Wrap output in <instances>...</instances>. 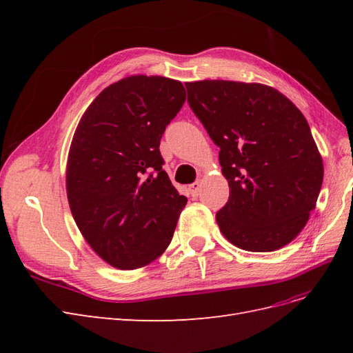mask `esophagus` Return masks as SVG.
<instances>
[{"mask_svg": "<svg viewBox=\"0 0 353 353\" xmlns=\"http://www.w3.org/2000/svg\"><path fill=\"white\" fill-rule=\"evenodd\" d=\"M188 190H190V194L191 196L197 197L200 194V191H201V184L199 183V181H196V183H193V184L188 187Z\"/></svg>", "mask_w": 353, "mask_h": 353, "instance_id": "34e87169", "label": "esophagus"}]
</instances>
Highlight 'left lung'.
<instances>
[{
    "instance_id": "1",
    "label": "left lung",
    "mask_w": 353,
    "mask_h": 353,
    "mask_svg": "<svg viewBox=\"0 0 353 353\" xmlns=\"http://www.w3.org/2000/svg\"><path fill=\"white\" fill-rule=\"evenodd\" d=\"M185 88L230 185L216 213L223 237L249 252L284 248L306 225L324 178L305 116L263 83L206 79Z\"/></svg>"
}]
</instances>
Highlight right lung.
Returning a JSON list of instances; mask_svg holds the SVG:
<instances>
[{
    "label": "right lung",
    "instance_id": "obj_1",
    "mask_svg": "<svg viewBox=\"0 0 353 353\" xmlns=\"http://www.w3.org/2000/svg\"><path fill=\"white\" fill-rule=\"evenodd\" d=\"M184 101L179 81L132 74L104 88L73 134L66 166L70 212L91 249L117 270L156 261L187 205L159 150Z\"/></svg>",
    "mask_w": 353,
    "mask_h": 353
}]
</instances>
